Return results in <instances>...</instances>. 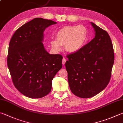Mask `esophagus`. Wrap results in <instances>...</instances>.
Returning a JSON list of instances; mask_svg holds the SVG:
<instances>
[{
    "label": "esophagus",
    "mask_w": 123,
    "mask_h": 123,
    "mask_svg": "<svg viewBox=\"0 0 123 123\" xmlns=\"http://www.w3.org/2000/svg\"><path fill=\"white\" fill-rule=\"evenodd\" d=\"M66 61H67V60L65 59V58H63V60H62V64H65Z\"/></svg>",
    "instance_id": "34e87169"
}]
</instances>
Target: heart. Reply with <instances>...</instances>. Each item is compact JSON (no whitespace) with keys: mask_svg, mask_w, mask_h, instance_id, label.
Returning a JSON list of instances; mask_svg holds the SVG:
<instances>
[{"mask_svg":"<svg viewBox=\"0 0 123 123\" xmlns=\"http://www.w3.org/2000/svg\"><path fill=\"white\" fill-rule=\"evenodd\" d=\"M56 40H53L50 43L52 48L56 52L62 49L64 45L68 52L75 53L85 45L88 40V31L83 25L66 26L57 32Z\"/></svg>","mask_w":123,"mask_h":123,"instance_id":"obj_1","label":"heart"}]
</instances>
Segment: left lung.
I'll return each instance as SVG.
<instances>
[{
	"mask_svg": "<svg viewBox=\"0 0 123 123\" xmlns=\"http://www.w3.org/2000/svg\"><path fill=\"white\" fill-rule=\"evenodd\" d=\"M95 37L80 50L67 56L66 68L70 90L77 97H92L110 80L114 52L110 36L93 23Z\"/></svg>",
	"mask_w": 123,
	"mask_h": 123,
	"instance_id": "obj_1",
	"label": "left lung"
}]
</instances>
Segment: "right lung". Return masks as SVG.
<instances>
[{"label": "right lung", "instance_id": "right-lung-1", "mask_svg": "<svg viewBox=\"0 0 123 123\" xmlns=\"http://www.w3.org/2000/svg\"><path fill=\"white\" fill-rule=\"evenodd\" d=\"M56 23L34 18L18 29L10 40L7 66L15 87L26 97L48 95L53 78L62 68V56L49 54L42 42L46 28Z\"/></svg>", "mask_w": 123, "mask_h": 123}]
</instances>
